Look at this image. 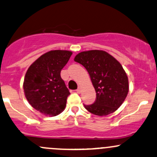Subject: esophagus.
<instances>
[{
	"label": "esophagus",
	"instance_id": "esophagus-1",
	"mask_svg": "<svg viewBox=\"0 0 157 157\" xmlns=\"http://www.w3.org/2000/svg\"><path fill=\"white\" fill-rule=\"evenodd\" d=\"M76 91H77V92L78 93V94H80V93L81 92V88H80V86H79V87H78V89H77V90H76Z\"/></svg>",
	"mask_w": 157,
	"mask_h": 157
}]
</instances>
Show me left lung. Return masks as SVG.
I'll list each match as a JSON object with an SVG mask.
<instances>
[{
	"label": "left lung",
	"mask_w": 157,
	"mask_h": 157,
	"mask_svg": "<svg viewBox=\"0 0 157 157\" xmlns=\"http://www.w3.org/2000/svg\"><path fill=\"white\" fill-rule=\"evenodd\" d=\"M75 61L85 67L95 89V101L84 105L86 109L99 116L114 113L123 104L129 91L128 78L119 62L99 50L79 53Z\"/></svg>",
	"instance_id": "obj_1"
}]
</instances>
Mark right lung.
Wrapping results in <instances>:
<instances>
[{
	"label": "right lung",
	"mask_w": 157,
	"mask_h": 157,
	"mask_svg": "<svg viewBox=\"0 0 157 157\" xmlns=\"http://www.w3.org/2000/svg\"><path fill=\"white\" fill-rule=\"evenodd\" d=\"M72 52L55 50L42 55L29 67L24 80L25 97L43 115L55 116L65 109L69 90L60 72Z\"/></svg>",
	"instance_id": "add662e5"
}]
</instances>
